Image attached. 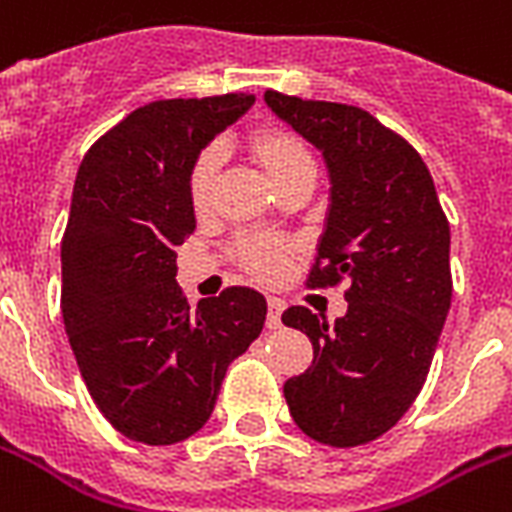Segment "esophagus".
<instances>
[{"label":"esophagus","instance_id":"1","mask_svg":"<svg viewBox=\"0 0 512 512\" xmlns=\"http://www.w3.org/2000/svg\"><path fill=\"white\" fill-rule=\"evenodd\" d=\"M281 313H284V302L276 297L268 299V318H265V326L273 331V328L281 326Z\"/></svg>","mask_w":512,"mask_h":512}]
</instances>
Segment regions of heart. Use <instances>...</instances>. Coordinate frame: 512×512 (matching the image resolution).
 I'll use <instances>...</instances> for the list:
<instances>
[{
	"label": "heart",
	"mask_w": 512,
	"mask_h": 512,
	"mask_svg": "<svg viewBox=\"0 0 512 512\" xmlns=\"http://www.w3.org/2000/svg\"><path fill=\"white\" fill-rule=\"evenodd\" d=\"M242 149L270 178V184L284 194L305 191L313 181L315 162L310 149L294 131L278 123H257L242 136ZM218 152L205 149L191 162L186 178V199L194 218H207L215 205ZM234 260L244 273L257 281H278L292 260V247L273 236H239L234 242Z\"/></svg>",
	"instance_id": "b5f03b06"
}]
</instances>
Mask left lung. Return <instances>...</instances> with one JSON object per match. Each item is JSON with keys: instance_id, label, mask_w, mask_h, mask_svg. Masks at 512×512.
Listing matches in <instances>:
<instances>
[{"instance_id": "1", "label": "left lung", "mask_w": 512, "mask_h": 512, "mask_svg": "<svg viewBox=\"0 0 512 512\" xmlns=\"http://www.w3.org/2000/svg\"><path fill=\"white\" fill-rule=\"evenodd\" d=\"M265 102L313 141L331 173V210L310 289L347 281L334 326L307 307L281 321L313 342V365L289 378L294 423L331 447L392 429L421 394L452 299L450 223L426 162L363 107L265 91Z\"/></svg>"}]
</instances>
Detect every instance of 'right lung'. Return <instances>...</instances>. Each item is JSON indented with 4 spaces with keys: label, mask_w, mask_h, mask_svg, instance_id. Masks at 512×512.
Segmentation results:
<instances>
[{
    "label": "right lung",
    "mask_w": 512,
    "mask_h": 512,
    "mask_svg": "<svg viewBox=\"0 0 512 512\" xmlns=\"http://www.w3.org/2000/svg\"><path fill=\"white\" fill-rule=\"evenodd\" d=\"M255 94L160 99L83 155L62 234V321L91 400L152 447L197 434L228 365L263 331L265 297L231 286L191 310L176 249L194 231L186 178Z\"/></svg>",
    "instance_id": "obj_1"
}]
</instances>
